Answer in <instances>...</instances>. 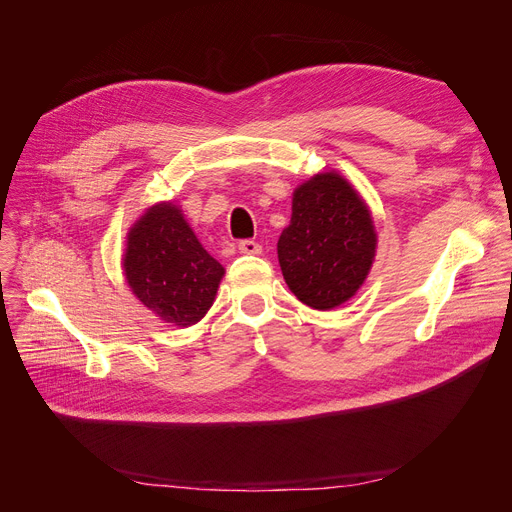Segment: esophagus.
<instances>
[{"label": "esophagus", "instance_id": "obj_1", "mask_svg": "<svg viewBox=\"0 0 512 512\" xmlns=\"http://www.w3.org/2000/svg\"><path fill=\"white\" fill-rule=\"evenodd\" d=\"M239 252L241 254H260L262 252V247L256 243V241H252V239H245V241H239Z\"/></svg>", "mask_w": 512, "mask_h": 512}]
</instances>
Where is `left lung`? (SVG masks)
<instances>
[{
    "label": "left lung",
    "instance_id": "obj_1",
    "mask_svg": "<svg viewBox=\"0 0 512 512\" xmlns=\"http://www.w3.org/2000/svg\"><path fill=\"white\" fill-rule=\"evenodd\" d=\"M378 235L363 196L337 170L318 173L292 192L290 224L277 258L294 297L314 309L352 299L376 258Z\"/></svg>",
    "mask_w": 512,
    "mask_h": 512
}]
</instances>
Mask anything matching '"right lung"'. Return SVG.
Wrapping results in <instances>:
<instances>
[{"instance_id": "add662e5", "label": "right lung", "mask_w": 512, "mask_h": 512, "mask_svg": "<svg viewBox=\"0 0 512 512\" xmlns=\"http://www.w3.org/2000/svg\"><path fill=\"white\" fill-rule=\"evenodd\" d=\"M121 267L134 297L181 329L209 312L224 277L173 200L151 205L130 226Z\"/></svg>"}]
</instances>
